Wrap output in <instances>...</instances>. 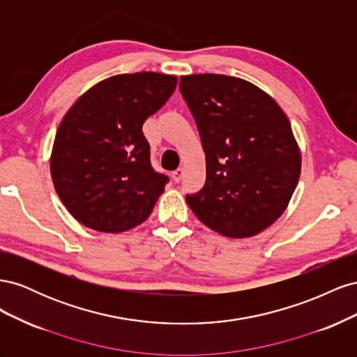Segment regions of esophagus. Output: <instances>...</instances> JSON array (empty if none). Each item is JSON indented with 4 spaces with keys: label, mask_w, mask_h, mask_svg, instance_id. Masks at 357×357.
Masks as SVG:
<instances>
[{
    "label": "esophagus",
    "mask_w": 357,
    "mask_h": 357,
    "mask_svg": "<svg viewBox=\"0 0 357 357\" xmlns=\"http://www.w3.org/2000/svg\"><path fill=\"white\" fill-rule=\"evenodd\" d=\"M183 176H185V168H177L174 172H172V180L178 183L183 178Z\"/></svg>",
    "instance_id": "1"
}]
</instances>
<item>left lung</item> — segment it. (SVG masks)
<instances>
[{"instance_id":"obj_1","label":"left lung","mask_w":357,"mask_h":357,"mask_svg":"<svg viewBox=\"0 0 357 357\" xmlns=\"http://www.w3.org/2000/svg\"><path fill=\"white\" fill-rule=\"evenodd\" d=\"M205 152L204 188L188 205L210 229L247 238L271 226L301 176V152L280 105L250 82L223 74L180 77Z\"/></svg>"}]
</instances>
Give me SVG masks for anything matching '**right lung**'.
I'll use <instances>...</instances> for the list:
<instances>
[{
    "label": "right lung",
    "instance_id": "add662e5",
    "mask_svg": "<svg viewBox=\"0 0 357 357\" xmlns=\"http://www.w3.org/2000/svg\"><path fill=\"white\" fill-rule=\"evenodd\" d=\"M176 75L143 71L96 83L73 104L50 156L53 186L75 220L119 234L143 223L168 177L150 164L143 123L172 95Z\"/></svg>",
    "mask_w": 357,
    "mask_h": 357
}]
</instances>
